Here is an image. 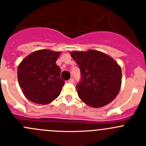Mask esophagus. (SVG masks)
I'll use <instances>...</instances> for the list:
<instances>
[{"instance_id": "1", "label": "esophagus", "mask_w": 146, "mask_h": 146, "mask_svg": "<svg viewBox=\"0 0 146 146\" xmlns=\"http://www.w3.org/2000/svg\"><path fill=\"white\" fill-rule=\"evenodd\" d=\"M68 82H69V83L73 84V83H74V79H73V78H71V79H69V81H68Z\"/></svg>"}]
</instances>
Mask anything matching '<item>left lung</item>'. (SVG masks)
Instances as JSON below:
<instances>
[{
	"instance_id": "obj_1",
	"label": "left lung",
	"mask_w": 146,
	"mask_h": 146,
	"mask_svg": "<svg viewBox=\"0 0 146 146\" xmlns=\"http://www.w3.org/2000/svg\"><path fill=\"white\" fill-rule=\"evenodd\" d=\"M70 55L81 73V80L76 86L80 99L93 108L111 102L121 84V68L117 63L98 50L71 52Z\"/></svg>"
}]
</instances>
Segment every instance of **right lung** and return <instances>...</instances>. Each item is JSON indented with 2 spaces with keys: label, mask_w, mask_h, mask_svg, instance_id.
<instances>
[{
  "label": "right lung",
  "mask_w": 146,
  "mask_h": 146,
  "mask_svg": "<svg viewBox=\"0 0 146 146\" xmlns=\"http://www.w3.org/2000/svg\"><path fill=\"white\" fill-rule=\"evenodd\" d=\"M60 52L40 50L29 54L19 65L17 77L25 97L32 102L48 104L60 95L64 85L56 61Z\"/></svg>",
  "instance_id": "add662e5"
}]
</instances>
